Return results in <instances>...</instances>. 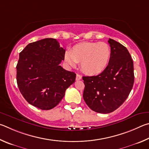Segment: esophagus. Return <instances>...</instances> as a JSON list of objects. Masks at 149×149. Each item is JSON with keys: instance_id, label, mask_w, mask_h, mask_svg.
Returning <instances> with one entry per match:
<instances>
[{"instance_id": "obj_1", "label": "esophagus", "mask_w": 149, "mask_h": 149, "mask_svg": "<svg viewBox=\"0 0 149 149\" xmlns=\"http://www.w3.org/2000/svg\"><path fill=\"white\" fill-rule=\"evenodd\" d=\"M81 79H82V76H81V75L77 74V77H76V80H81Z\"/></svg>"}]
</instances>
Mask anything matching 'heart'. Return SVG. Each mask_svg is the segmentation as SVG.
<instances>
[{
  "label": "heart",
  "instance_id": "obj_1",
  "mask_svg": "<svg viewBox=\"0 0 149 149\" xmlns=\"http://www.w3.org/2000/svg\"><path fill=\"white\" fill-rule=\"evenodd\" d=\"M111 48L104 42H84L73 46L65 54V61L74 67L81 63V69L88 74H98L105 70L110 61Z\"/></svg>",
  "mask_w": 149,
  "mask_h": 149
}]
</instances>
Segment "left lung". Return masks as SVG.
<instances>
[{
    "label": "left lung",
    "mask_w": 149,
    "mask_h": 149,
    "mask_svg": "<svg viewBox=\"0 0 149 149\" xmlns=\"http://www.w3.org/2000/svg\"><path fill=\"white\" fill-rule=\"evenodd\" d=\"M111 56L106 69L97 76L83 77V98L92 111L107 114L121 106L133 88L134 62L126 47L113 39L108 40Z\"/></svg>",
    "instance_id": "left-lung-1"
}]
</instances>
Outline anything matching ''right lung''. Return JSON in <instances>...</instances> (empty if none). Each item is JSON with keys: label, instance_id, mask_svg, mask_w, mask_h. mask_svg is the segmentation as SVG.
Instances as JSON below:
<instances>
[{"label": "right lung", "instance_id": "1", "mask_svg": "<svg viewBox=\"0 0 149 149\" xmlns=\"http://www.w3.org/2000/svg\"><path fill=\"white\" fill-rule=\"evenodd\" d=\"M65 53L58 41L52 38L29 44L19 53L17 84L31 105L42 110L53 109L74 82L76 74L59 65Z\"/></svg>", "mask_w": 149, "mask_h": 149}]
</instances>
